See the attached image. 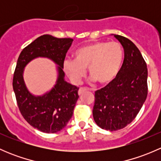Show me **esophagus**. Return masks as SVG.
Returning <instances> with one entry per match:
<instances>
[{
    "label": "esophagus",
    "mask_w": 161,
    "mask_h": 161,
    "mask_svg": "<svg viewBox=\"0 0 161 161\" xmlns=\"http://www.w3.org/2000/svg\"><path fill=\"white\" fill-rule=\"evenodd\" d=\"M87 90H88V89L86 88V87H80V88H79V92H79V95H82L83 92H86Z\"/></svg>",
    "instance_id": "esophagus-1"
}]
</instances>
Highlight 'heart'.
Here are the masks:
<instances>
[{
	"label": "heart",
	"mask_w": 161,
	"mask_h": 161,
	"mask_svg": "<svg viewBox=\"0 0 161 161\" xmlns=\"http://www.w3.org/2000/svg\"><path fill=\"white\" fill-rule=\"evenodd\" d=\"M123 58L124 51L118 42H94L76 50L74 60L64 61V69L75 82H79L88 67L92 82L97 80L100 84H107L115 79Z\"/></svg>",
	"instance_id": "1"
}]
</instances>
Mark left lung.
Listing matches in <instances>:
<instances>
[{
    "label": "left lung",
    "mask_w": 161,
    "mask_h": 161,
    "mask_svg": "<svg viewBox=\"0 0 161 161\" xmlns=\"http://www.w3.org/2000/svg\"><path fill=\"white\" fill-rule=\"evenodd\" d=\"M124 48L122 66L114 80L95 92L92 116L103 129H124L136 118L148 92L147 63L129 39L115 35Z\"/></svg>",
    "instance_id": "1"
}]
</instances>
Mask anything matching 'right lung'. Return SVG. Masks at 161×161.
Returning a JSON list of instances; mask_svg holds the SVG:
<instances>
[{
    "instance_id": "right-lung-1",
    "label": "right lung",
    "mask_w": 161,
    "mask_h": 161,
    "mask_svg": "<svg viewBox=\"0 0 161 161\" xmlns=\"http://www.w3.org/2000/svg\"><path fill=\"white\" fill-rule=\"evenodd\" d=\"M72 41L71 38L43 35L25 47L18 58L12 81L18 107L24 119L43 132L55 133L64 129L72 117L79 97V88L64 79V58ZM37 56L49 57L59 66L56 85L42 97L32 95L27 90L22 77L25 66Z\"/></svg>"
}]
</instances>
